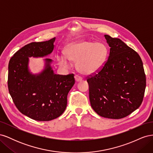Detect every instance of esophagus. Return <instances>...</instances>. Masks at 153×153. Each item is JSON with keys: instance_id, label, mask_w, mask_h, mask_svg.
Segmentation results:
<instances>
[{"instance_id": "obj_1", "label": "esophagus", "mask_w": 153, "mask_h": 153, "mask_svg": "<svg viewBox=\"0 0 153 153\" xmlns=\"http://www.w3.org/2000/svg\"><path fill=\"white\" fill-rule=\"evenodd\" d=\"M75 80L76 82H79V81H81L82 80V77L80 76V75H76L75 76Z\"/></svg>"}]
</instances>
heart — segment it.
Returning <instances> with one entry per match:
<instances>
[{
	"label": "heart",
	"instance_id": "heart-1",
	"mask_svg": "<svg viewBox=\"0 0 153 153\" xmlns=\"http://www.w3.org/2000/svg\"><path fill=\"white\" fill-rule=\"evenodd\" d=\"M66 54V56L62 55L58 57L60 65L68 68L71 66V61H77L78 70L85 75H91L104 66L108 50L103 43L82 40L69 45Z\"/></svg>",
	"mask_w": 153,
	"mask_h": 153
}]
</instances>
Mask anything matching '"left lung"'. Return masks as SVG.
I'll use <instances>...</instances> for the list:
<instances>
[{"instance_id":"8db88e82","label":"left lung","mask_w":153,"mask_h":153,"mask_svg":"<svg viewBox=\"0 0 153 153\" xmlns=\"http://www.w3.org/2000/svg\"><path fill=\"white\" fill-rule=\"evenodd\" d=\"M105 38L110 53L104 66L87 78L92 108L101 117L119 119L137 110L143 101L146 78L139 55L123 41Z\"/></svg>"}]
</instances>
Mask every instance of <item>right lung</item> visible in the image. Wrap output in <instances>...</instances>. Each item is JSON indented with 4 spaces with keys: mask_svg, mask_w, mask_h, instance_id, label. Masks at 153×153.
<instances>
[{
    "mask_svg": "<svg viewBox=\"0 0 153 153\" xmlns=\"http://www.w3.org/2000/svg\"><path fill=\"white\" fill-rule=\"evenodd\" d=\"M55 40L26 45L9 62L7 85L13 102L22 114L36 121H48L62 115L68 92L75 82L74 74H55L50 59H45V69L40 73L29 71V57L47 56L52 52Z\"/></svg>",
    "mask_w": 153,
    "mask_h": 153,
    "instance_id": "right-lung-1",
    "label": "right lung"
}]
</instances>
